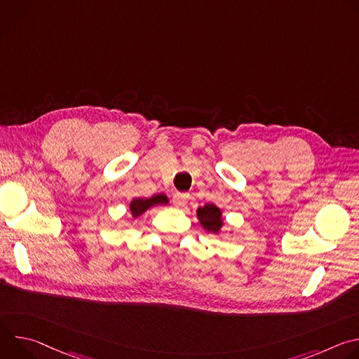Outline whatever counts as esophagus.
Segmentation results:
<instances>
[{"instance_id":"1","label":"esophagus","mask_w":359,"mask_h":359,"mask_svg":"<svg viewBox=\"0 0 359 359\" xmlns=\"http://www.w3.org/2000/svg\"><path fill=\"white\" fill-rule=\"evenodd\" d=\"M187 198H189V194L187 193H176L173 196V204L176 209H183L186 208L187 204Z\"/></svg>"}]
</instances>
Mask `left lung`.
I'll use <instances>...</instances> for the list:
<instances>
[{"label": "left lung", "instance_id": "1", "mask_svg": "<svg viewBox=\"0 0 359 359\" xmlns=\"http://www.w3.org/2000/svg\"><path fill=\"white\" fill-rule=\"evenodd\" d=\"M196 216L198 219L200 226L206 230L208 233L220 236L222 229L224 226V219H223V212L220 208H217L216 204H204V206H200L196 210Z\"/></svg>", "mask_w": 359, "mask_h": 359}]
</instances>
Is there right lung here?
<instances>
[{"label": "right lung", "mask_w": 359, "mask_h": 359, "mask_svg": "<svg viewBox=\"0 0 359 359\" xmlns=\"http://www.w3.org/2000/svg\"><path fill=\"white\" fill-rule=\"evenodd\" d=\"M161 204H169V197L165 193H158L151 197H136L130 201L129 210L132 215V219H139L143 213H146L149 209L161 206Z\"/></svg>", "instance_id": "1"}]
</instances>
